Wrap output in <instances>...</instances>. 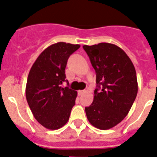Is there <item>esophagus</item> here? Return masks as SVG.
Here are the masks:
<instances>
[{
    "label": "esophagus",
    "mask_w": 157,
    "mask_h": 157,
    "mask_svg": "<svg viewBox=\"0 0 157 157\" xmlns=\"http://www.w3.org/2000/svg\"><path fill=\"white\" fill-rule=\"evenodd\" d=\"M86 93L85 90H80V91H78V94L79 95H82L83 94Z\"/></svg>",
    "instance_id": "1"
}]
</instances>
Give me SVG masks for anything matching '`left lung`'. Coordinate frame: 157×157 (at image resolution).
Returning <instances> with one entry per match:
<instances>
[{
	"mask_svg": "<svg viewBox=\"0 0 157 157\" xmlns=\"http://www.w3.org/2000/svg\"><path fill=\"white\" fill-rule=\"evenodd\" d=\"M96 73L97 88L91 105L85 107L91 125L108 130L129 113L138 93L136 71L128 55L109 43L84 45Z\"/></svg>",
	"mask_w": 157,
	"mask_h": 157,
	"instance_id": "8db88e82",
	"label": "left lung"
}]
</instances>
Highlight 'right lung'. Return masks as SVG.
<instances>
[{
  "instance_id": "right-lung-1",
  "label": "right lung",
  "mask_w": 157,
  "mask_h": 157,
  "mask_svg": "<svg viewBox=\"0 0 157 157\" xmlns=\"http://www.w3.org/2000/svg\"><path fill=\"white\" fill-rule=\"evenodd\" d=\"M80 45L59 42L41 52L32 66L26 82V97L35 119L42 126L57 130L64 126L75 105L77 92L61 84L66 80L68 59Z\"/></svg>"
}]
</instances>
